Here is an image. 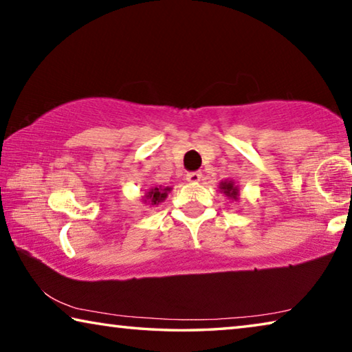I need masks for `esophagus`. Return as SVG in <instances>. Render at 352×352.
Masks as SVG:
<instances>
[{
  "instance_id": "34e87169",
  "label": "esophagus",
  "mask_w": 352,
  "mask_h": 352,
  "mask_svg": "<svg viewBox=\"0 0 352 352\" xmlns=\"http://www.w3.org/2000/svg\"><path fill=\"white\" fill-rule=\"evenodd\" d=\"M186 180L189 183H199L201 180V172H189L186 174Z\"/></svg>"
}]
</instances>
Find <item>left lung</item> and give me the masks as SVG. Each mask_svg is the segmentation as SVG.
Listing matches in <instances>:
<instances>
[{"label":"left lung","mask_w":352,"mask_h":352,"mask_svg":"<svg viewBox=\"0 0 352 352\" xmlns=\"http://www.w3.org/2000/svg\"><path fill=\"white\" fill-rule=\"evenodd\" d=\"M220 189H222L223 194L228 195V197L236 199L237 195H239V192H237V188L234 186L233 182H223V183H220Z\"/></svg>","instance_id":"1"}]
</instances>
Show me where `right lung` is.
<instances>
[{"instance_id": "add662e5", "label": "right lung", "mask_w": 352, "mask_h": 352, "mask_svg": "<svg viewBox=\"0 0 352 352\" xmlns=\"http://www.w3.org/2000/svg\"><path fill=\"white\" fill-rule=\"evenodd\" d=\"M170 190V188H153L146 192V200L152 201V205H158L168 197V192Z\"/></svg>"}]
</instances>
